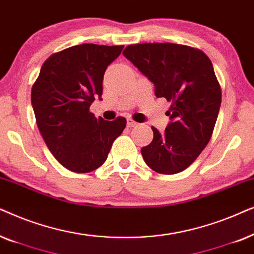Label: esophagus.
Here are the masks:
<instances>
[{"instance_id": "34e87169", "label": "esophagus", "mask_w": 254, "mask_h": 254, "mask_svg": "<svg viewBox=\"0 0 254 254\" xmlns=\"http://www.w3.org/2000/svg\"><path fill=\"white\" fill-rule=\"evenodd\" d=\"M137 124H138L137 122H134V121L132 120V118H127V127H136Z\"/></svg>"}]
</instances>
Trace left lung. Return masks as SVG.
<instances>
[{"label":"left lung","instance_id":"1","mask_svg":"<svg viewBox=\"0 0 254 254\" xmlns=\"http://www.w3.org/2000/svg\"><path fill=\"white\" fill-rule=\"evenodd\" d=\"M129 59L152 83L157 97L172 102L171 122L140 150L146 165L161 174L180 173L190 166L210 140L222 101L221 86L207 54L172 43L125 47Z\"/></svg>","mask_w":254,"mask_h":254}]
</instances>
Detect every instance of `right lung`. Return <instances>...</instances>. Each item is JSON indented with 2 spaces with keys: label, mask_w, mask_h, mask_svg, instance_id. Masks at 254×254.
Returning <instances> with one entry per match:
<instances>
[{
  "label": "right lung",
  "mask_w": 254,
  "mask_h": 254,
  "mask_svg": "<svg viewBox=\"0 0 254 254\" xmlns=\"http://www.w3.org/2000/svg\"><path fill=\"white\" fill-rule=\"evenodd\" d=\"M123 45L81 44L49 57L31 90L38 129L53 157L67 170L88 173L107 160L114 140L127 127L124 117L96 118L89 111L101 100L107 67Z\"/></svg>",
  "instance_id": "obj_1"
}]
</instances>
